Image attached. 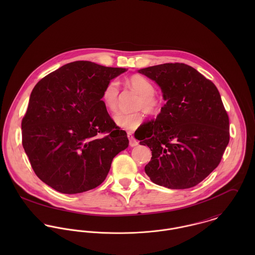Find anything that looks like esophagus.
<instances>
[{"instance_id": "34e87169", "label": "esophagus", "mask_w": 255, "mask_h": 255, "mask_svg": "<svg viewBox=\"0 0 255 255\" xmlns=\"http://www.w3.org/2000/svg\"><path fill=\"white\" fill-rule=\"evenodd\" d=\"M128 137L129 139V145L131 146V147L138 145V141L134 138V136H133V134L131 132H128Z\"/></svg>"}]
</instances>
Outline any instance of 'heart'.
<instances>
[{"instance_id": "1", "label": "heart", "mask_w": 255, "mask_h": 255, "mask_svg": "<svg viewBox=\"0 0 255 255\" xmlns=\"http://www.w3.org/2000/svg\"><path fill=\"white\" fill-rule=\"evenodd\" d=\"M130 87L140 96L137 103V109H142L148 114H157L161 109L160 101L154 96L155 87L150 80L141 75H133L129 78ZM119 83L117 80H111L103 89L102 101L107 109L115 112L118 108ZM115 124L124 129L134 130L143 122V114L140 112L125 113L119 112L114 116Z\"/></svg>"}]
</instances>
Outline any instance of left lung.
<instances>
[{"label":"left lung","mask_w":255,"mask_h":255,"mask_svg":"<svg viewBox=\"0 0 255 255\" xmlns=\"http://www.w3.org/2000/svg\"><path fill=\"white\" fill-rule=\"evenodd\" d=\"M138 73L157 83L166 101L138 139L152 151L146 175L172 189L195 186L217 168L230 140L229 117L218 89L195 69L180 63Z\"/></svg>","instance_id":"8db88e82"}]
</instances>
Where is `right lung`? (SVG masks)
<instances>
[{
	"instance_id": "right-lung-1",
	"label": "right lung",
	"mask_w": 255,
	"mask_h": 255,
	"mask_svg": "<svg viewBox=\"0 0 255 255\" xmlns=\"http://www.w3.org/2000/svg\"><path fill=\"white\" fill-rule=\"evenodd\" d=\"M127 71L77 61L34 86L21 122L22 145L42 182L75 194L105 181L114 157L128 147V139L111 119L102 92Z\"/></svg>"
}]
</instances>
